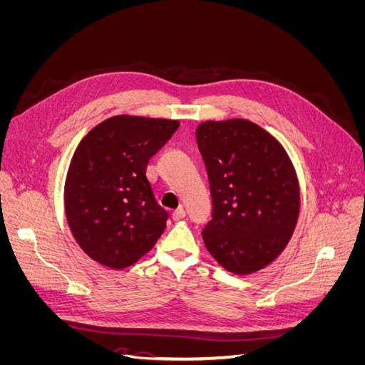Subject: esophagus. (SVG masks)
I'll use <instances>...</instances> for the list:
<instances>
[{"mask_svg": "<svg viewBox=\"0 0 365 365\" xmlns=\"http://www.w3.org/2000/svg\"><path fill=\"white\" fill-rule=\"evenodd\" d=\"M172 217L175 219V220H181L182 217H185V210L182 208V207H180V208H176L175 212L172 213Z\"/></svg>", "mask_w": 365, "mask_h": 365, "instance_id": "34e87169", "label": "esophagus"}]
</instances>
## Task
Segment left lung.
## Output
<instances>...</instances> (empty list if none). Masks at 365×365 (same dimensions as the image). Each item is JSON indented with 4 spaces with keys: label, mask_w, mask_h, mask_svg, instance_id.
Instances as JSON below:
<instances>
[{
    "label": "left lung",
    "mask_w": 365,
    "mask_h": 365,
    "mask_svg": "<svg viewBox=\"0 0 365 365\" xmlns=\"http://www.w3.org/2000/svg\"><path fill=\"white\" fill-rule=\"evenodd\" d=\"M196 140L213 200L202 230L208 252L233 274L263 269L288 245L300 213L291 158L269 132L244 118L204 121Z\"/></svg>",
    "instance_id": "1"
}]
</instances>
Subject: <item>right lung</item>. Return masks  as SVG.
I'll return each instance as SVG.
<instances>
[{
	"label": "right lung",
	"instance_id": "add662e5",
	"mask_svg": "<svg viewBox=\"0 0 365 365\" xmlns=\"http://www.w3.org/2000/svg\"><path fill=\"white\" fill-rule=\"evenodd\" d=\"M178 126V120L115 115L79 143L65 180V215L93 260L123 269L157 244L169 215L155 201L146 168Z\"/></svg>",
	"mask_w": 365,
	"mask_h": 365
}]
</instances>
